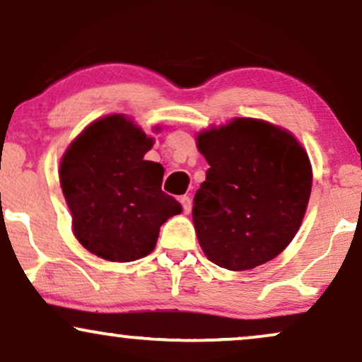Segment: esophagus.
<instances>
[{"label":"esophagus","instance_id":"esophagus-1","mask_svg":"<svg viewBox=\"0 0 362 362\" xmlns=\"http://www.w3.org/2000/svg\"><path fill=\"white\" fill-rule=\"evenodd\" d=\"M180 204H182V207H184V212L185 214H190V209H192V202H190V197L189 195H182L180 199Z\"/></svg>","mask_w":362,"mask_h":362}]
</instances>
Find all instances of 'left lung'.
Listing matches in <instances>:
<instances>
[{
    "instance_id": "8db88e82",
    "label": "left lung",
    "mask_w": 362,
    "mask_h": 362,
    "mask_svg": "<svg viewBox=\"0 0 362 362\" xmlns=\"http://www.w3.org/2000/svg\"><path fill=\"white\" fill-rule=\"evenodd\" d=\"M197 148L210 165L192 209L207 259L249 271L277 257L299 230L313 189L303 145L269 122L234 118L200 132Z\"/></svg>"
}]
</instances>
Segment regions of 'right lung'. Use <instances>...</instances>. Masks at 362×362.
<instances>
[{
	"label": "right lung",
	"instance_id": "right-lung-1",
	"mask_svg": "<svg viewBox=\"0 0 362 362\" xmlns=\"http://www.w3.org/2000/svg\"><path fill=\"white\" fill-rule=\"evenodd\" d=\"M153 141L132 118L115 113L90 123L59 162L73 234L110 262L148 255L160 226L182 212V205L162 192L163 167L144 160Z\"/></svg>",
	"mask_w": 362,
	"mask_h": 362
}]
</instances>
